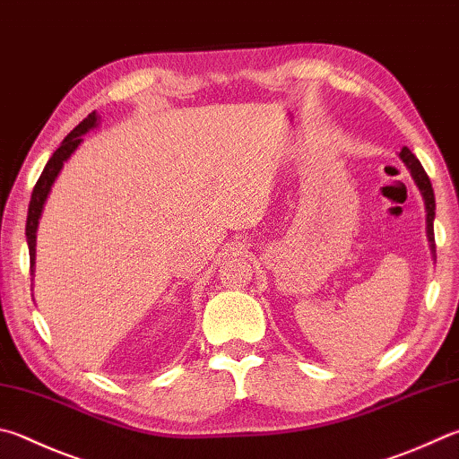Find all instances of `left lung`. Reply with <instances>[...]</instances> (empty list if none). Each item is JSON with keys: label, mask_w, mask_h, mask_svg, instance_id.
<instances>
[{"label": "left lung", "mask_w": 459, "mask_h": 459, "mask_svg": "<svg viewBox=\"0 0 459 459\" xmlns=\"http://www.w3.org/2000/svg\"><path fill=\"white\" fill-rule=\"evenodd\" d=\"M399 156H402V160L407 164V169L411 170L415 182H418V186L421 190L423 198H426V208H428V232H429V240L433 243V216H436V198H433V188H431V182H429V177L426 174V170H423L421 162L415 158V154L411 152L410 148H403L402 152H399Z\"/></svg>", "instance_id": "8db88e82"}]
</instances>
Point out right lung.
Masks as SVG:
<instances>
[{
  "label": "right lung",
  "mask_w": 459,
  "mask_h": 459,
  "mask_svg": "<svg viewBox=\"0 0 459 459\" xmlns=\"http://www.w3.org/2000/svg\"><path fill=\"white\" fill-rule=\"evenodd\" d=\"M96 122H98V116H96V112H91V114H88V118L82 120L78 126L64 138L62 146L56 150L52 158H49L44 172H41V177L38 178L36 186H33L31 201H30V208H28V222H26V237H28V247H30V269L31 271H33V261H36V230H38L39 216H41V208H44V203L49 195V188H52L57 172L62 170L64 162L68 160L70 154L82 143V134H86L90 128H94Z\"/></svg>",
  "instance_id": "1"
}]
</instances>
